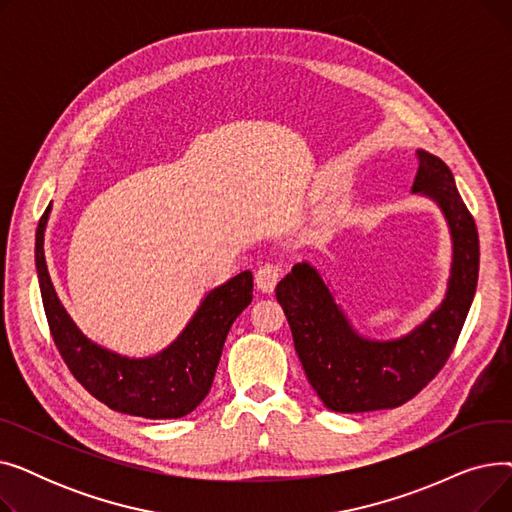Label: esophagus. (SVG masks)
I'll return each mask as SVG.
<instances>
[{"label":"esophagus","instance_id":"34e87169","mask_svg":"<svg viewBox=\"0 0 512 512\" xmlns=\"http://www.w3.org/2000/svg\"><path fill=\"white\" fill-rule=\"evenodd\" d=\"M280 278H282V270L274 263H263L255 272V284L261 292H274Z\"/></svg>","mask_w":512,"mask_h":512}]
</instances>
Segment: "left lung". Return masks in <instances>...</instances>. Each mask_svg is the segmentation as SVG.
Returning a JSON list of instances; mask_svg holds the SVG:
<instances>
[{
	"label": "left lung",
	"instance_id": "left-lung-1",
	"mask_svg": "<svg viewBox=\"0 0 512 512\" xmlns=\"http://www.w3.org/2000/svg\"><path fill=\"white\" fill-rule=\"evenodd\" d=\"M417 164L413 193L440 207L452 238L446 297L423 324L394 340L361 336L307 261L294 265L276 286L307 380L330 411L365 413L405 405L444 367L473 303L479 272L473 215L440 157L419 149Z\"/></svg>",
	"mask_w": 512,
	"mask_h": 512
}]
</instances>
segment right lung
Segmentation results:
<instances>
[{
  "label": "right lung",
  "instance_id": "1",
  "mask_svg": "<svg viewBox=\"0 0 512 512\" xmlns=\"http://www.w3.org/2000/svg\"><path fill=\"white\" fill-rule=\"evenodd\" d=\"M49 211L51 203L37 226L35 263L49 332L74 378L118 413L178 419L195 411L209 394L230 326L253 301V274L240 272L209 290L180 336L161 353L145 359L122 357L89 340L60 303L43 251Z\"/></svg>",
  "mask_w": 512,
  "mask_h": 512
}]
</instances>
